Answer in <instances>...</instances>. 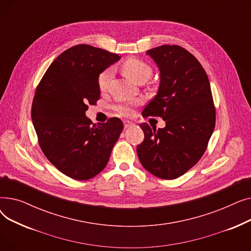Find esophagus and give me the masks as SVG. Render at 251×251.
Listing matches in <instances>:
<instances>
[{"mask_svg":"<svg viewBox=\"0 0 251 251\" xmlns=\"http://www.w3.org/2000/svg\"><path fill=\"white\" fill-rule=\"evenodd\" d=\"M134 124L132 122H129V121H124V128L128 129L130 127H132Z\"/></svg>","mask_w":251,"mask_h":251,"instance_id":"esophagus-1","label":"esophagus"}]
</instances>
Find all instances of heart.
Masks as SVG:
<instances>
[{"label": "heart", "mask_w": 251, "mask_h": 251, "mask_svg": "<svg viewBox=\"0 0 251 251\" xmlns=\"http://www.w3.org/2000/svg\"><path fill=\"white\" fill-rule=\"evenodd\" d=\"M121 69H122V72L125 74V76H127L128 78L131 79V80H133L136 83L146 82L150 78L151 73L150 65L136 58H128L127 60H125L121 65ZM112 77H113L112 68H107L99 75L98 84L100 91H105L109 88ZM115 110L117 111L118 114H120L122 116H129L132 114L133 104L128 103V102L119 103L118 105H116Z\"/></svg>", "instance_id": "obj_1"}]
</instances>
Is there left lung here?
I'll list each match as a JSON object with an SVG mask.
<instances>
[{
  "label": "left lung",
  "instance_id": "obj_1",
  "mask_svg": "<svg viewBox=\"0 0 251 251\" xmlns=\"http://www.w3.org/2000/svg\"><path fill=\"white\" fill-rule=\"evenodd\" d=\"M147 55L160 70V85L142 116L161 117L166 126L140 124L144 139L137 155L152 175L176 179L201 160L214 132L212 90L202 66L185 49L165 45L149 50Z\"/></svg>",
  "mask_w": 251,
  "mask_h": 251
}]
</instances>
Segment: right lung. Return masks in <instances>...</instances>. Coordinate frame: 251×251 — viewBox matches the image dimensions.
I'll return each mask as SVG.
<instances>
[{
    "mask_svg": "<svg viewBox=\"0 0 251 251\" xmlns=\"http://www.w3.org/2000/svg\"><path fill=\"white\" fill-rule=\"evenodd\" d=\"M117 54L88 45L63 51L36 87L31 118L38 144L60 172L83 181L107 166L123 130L119 118L92 124L88 104L100 98L99 75L120 60Z\"/></svg>",
    "mask_w": 251,
    "mask_h": 251,
    "instance_id": "1",
    "label": "right lung"
}]
</instances>
